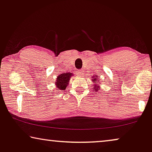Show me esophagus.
<instances>
[{"mask_svg":"<svg viewBox=\"0 0 152 152\" xmlns=\"http://www.w3.org/2000/svg\"><path fill=\"white\" fill-rule=\"evenodd\" d=\"M77 74H78L79 76H83V74H85V72H84V71H82V70H78V73H77Z\"/></svg>","mask_w":152,"mask_h":152,"instance_id":"1","label":"esophagus"}]
</instances>
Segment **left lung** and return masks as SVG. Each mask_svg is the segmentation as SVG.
Wrapping results in <instances>:
<instances>
[{
    "label": "left lung",
    "instance_id": "8db88e82",
    "mask_svg": "<svg viewBox=\"0 0 152 152\" xmlns=\"http://www.w3.org/2000/svg\"><path fill=\"white\" fill-rule=\"evenodd\" d=\"M91 78H92L91 81L93 82V84H94V85L92 86L93 89H94V91H98L100 89V85H99L100 80H99L98 78V76L96 75L93 76L91 77Z\"/></svg>",
    "mask_w": 152,
    "mask_h": 152
}]
</instances>
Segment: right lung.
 <instances>
[{
    "label": "right lung",
    "instance_id": "1",
    "mask_svg": "<svg viewBox=\"0 0 152 152\" xmlns=\"http://www.w3.org/2000/svg\"><path fill=\"white\" fill-rule=\"evenodd\" d=\"M72 76H74L73 73H70V72L63 73L58 75L56 78V80L54 82L57 90L64 91L66 89V87L69 85L70 78Z\"/></svg>",
    "mask_w": 152,
    "mask_h": 152
}]
</instances>
